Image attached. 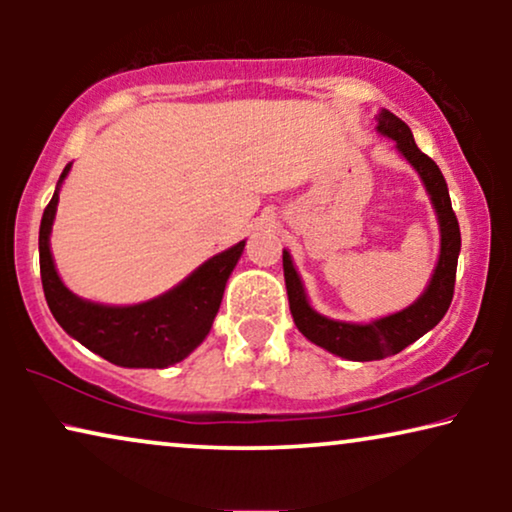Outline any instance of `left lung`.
Segmentation results:
<instances>
[{"label":"left lung","instance_id":"left-lung-1","mask_svg":"<svg viewBox=\"0 0 512 512\" xmlns=\"http://www.w3.org/2000/svg\"><path fill=\"white\" fill-rule=\"evenodd\" d=\"M377 132L382 137L394 139L396 151L408 160L412 170L419 174L422 184L429 193V200L436 212L440 228V254L436 270L426 284L422 296L401 312L380 317L368 324H352V321L328 319L310 305L303 279H300L291 254L284 249V282L289 293L291 317L296 321L298 331L314 345L324 347L326 352L349 361H380L394 356L412 342L429 333L440 319L445 317L447 307L454 296V277H457V258L461 251V233L457 216L452 212L450 191H447L445 177L433 160L417 149L412 130L401 118L382 109L377 114Z\"/></svg>","mask_w":512,"mask_h":512}]
</instances>
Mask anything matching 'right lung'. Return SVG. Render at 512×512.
Here are the masks:
<instances>
[{"mask_svg":"<svg viewBox=\"0 0 512 512\" xmlns=\"http://www.w3.org/2000/svg\"><path fill=\"white\" fill-rule=\"evenodd\" d=\"M69 170L72 163L62 170L39 228L41 284L55 321L83 347L116 366L167 368L184 361L214 324L230 272L244 251V240L209 258L170 291L144 303L102 305L79 298L60 279L51 254V230Z\"/></svg>","mask_w":512,"mask_h":512,"instance_id":"obj_1","label":"right lung"}]
</instances>
